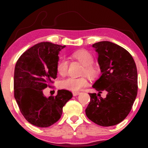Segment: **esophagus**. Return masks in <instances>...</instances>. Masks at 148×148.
I'll list each match as a JSON object with an SVG mask.
<instances>
[{
    "label": "esophagus",
    "instance_id": "obj_1",
    "mask_svg": "<svg viewBox=\"0 0 148 148\" xmlns=\"http://www.w3.org/2000/svg\"><path fill=\"white\" fill-rule=\"evenodd\" d=\"M79 94H80V92H73V95L74 96H77V95H79Z\"/></svg>",
    "mask_w": 148,
    "mask_h": 148
}]
</instances>
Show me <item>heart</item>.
I'll return each instance as SVG.
<instances>
[{"instance_id":"b5f03b06","label":"heart","mask_w":148,"mask_h":148,"mask_svg":"<svg viewBox=\"0 0 148 148\" xmlns=\"http://www.w3.org/2000/svg\"><path fill=\"white\" fill-rule=\"evenodd\" d=\"M72 58L78 60L84 65V73H86L90 77H94L98 74V69L93 64L94 56L90 52L86 50H79L72 52L71 54ZM69 63L67 60L64 58H60L56 64V71L60 75L64 76L67 73ZM88 82L85 77H69L60 82V87L61 88L78 92L82 88L88 86Z\"/></svg>"}]
</instances>
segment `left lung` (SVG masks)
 Instances as JSON below:
<instances>
[{"label":"left lung","instance_id":"1","mask_svg":"<svg viewBox=\"0 0 148 148\" xmlns=\"http://www.w3.org/2000/svg\"><path fill=\"white\" fill-rule=\"evenodd\" d=\"M98 54L102 73L93 88L98 91L91 94L86 109L88 118L103 127L119 124L127 116L137 94V71L131 54L121 46L108 41L93 44ZM107 92L102 99L100 94Z\"/></svg>","mask_w":148,"mask_h":148}]
</instances>
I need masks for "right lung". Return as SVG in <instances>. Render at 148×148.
Returning a JSON list of instances; mask_svg holds the SVG:
<instances>
[{
	"instance_id": "obj_1",
	"label": "right lung",
	"mask_w": 148,
	"mask_h": 148,
	"mask_svg": "<svg viewBox=\"0 0 148 148\" xmlns=\"http://www.w3.org/2000/svg\"><path fill=\"white\" fill-rule=\"evenodd\" d=\"M65 46L40 42L21 54L14 72V96L26 120L34 126L48 127L59 120L64 104L73 97L66 90L46 98L43 90L56 78L58 53Z\"/></svg>"
}]
</instances>
